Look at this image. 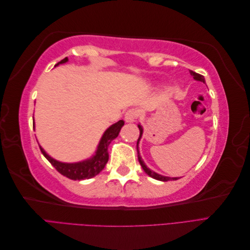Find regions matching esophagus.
Here are the masks:
<instances>
[{
	"mask_svg": "<svg viewBox=\"0 0 250 250\" xmlns=\"http://www.w3.org/2000/svg\"><path fill=\"white\" fill-rule=\"evenodd\" d=\"M138 117H139V111L137 109H129L125 113V121L128 123L134 122V121L138 119Z\"/></svg>",
	"mask_w": 250,
	"mask_h": 250,
	"instance_id": "obj_1",
	"label": "esophagus"
}]
</instances>
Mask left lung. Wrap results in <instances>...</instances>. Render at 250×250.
<instances>
[{
	"instance_id": "obj_1",
	"label": "left lung",
	"mask_w": 250,
	"mask_h": 250,
	"mask_svg": "<svg viewBox=\"0 0 250 250\" xmlns=\"http://www.w3.org/2000/svg\"><path fill=\"white\" fill-rule=\"evenodd\" d=\"M190 74H191V76H192L196 81H201V82H203V83H206V79H204V77L202 76V75L195 73V72H193V71H190ZM138 127H139V129H140V138L138 139V143H137V150H138L139 162H140V164H141V166H142L143 170L145 171V173L148 174V175H149L150 177H152V178L157 179V180H161V181H169V180H176V179H179V177H168V176L161 175V174H158V173H156V172H154V171H152V170H150V169L147 167L146 164L144 163V161L142 160V156H141V153H140V151H139V143H140V141H141V139H142V135H143V127H142L141 124H139Z\"/></svg>"
}]
</instances>
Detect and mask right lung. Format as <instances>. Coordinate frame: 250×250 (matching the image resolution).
I'll return each mask as SVG.
<instances>
[{
	"mask_svg": "<svg viewBox=\"0 0 250 250\" xmlns=\"http://www.w3.org/2000/svg\"><path fill=\"white\" fill-rule=\"evenodd\" d=\"M69 62L67 57L62 59V62L55 64V66ZM124 126V121L120 120L117 123L110 125L106 130L104 131L102 138L100 139L99 144L97 146V150L95 151V154H93L89 158H86L84 161L77 162V163H62L59 162L55 158L50 156L43 148L40 145L42 153L47 160L52 164L60 174L63 176L73 179V180H82V179H88L96 176L99 174L105 167V165L108 162V146L112 140H115L121 130V128ZM33 128H35L34 120H33Z\"/></svg>",
	"mask_w": 250,
	"mask_h": 250,
	"instance_id": "right-lung-1",
	"label": "right lung"
}]
</instances>
